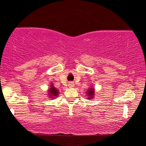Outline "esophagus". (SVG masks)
Segmentation results:
<instances>
[{
	"instance_id": "1",
	"label": "esophagus",
	"mask_w": 146,
	"mask_h": 146,
	"mask_svg": "<svg viewBox=\"0 0 146 146\" xmlns=\"http://www.w3.org/2000/svg\"><path fill=\"white\" fill-rule=\"evenodd\" d=\"M68 87H69V88H73V87H74V86H75V85H74V83L72 82H70L68 83Z\"/></svg>"
}]
</instances>
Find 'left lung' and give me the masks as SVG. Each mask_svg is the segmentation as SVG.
<instances>
[{
	"label": "left lung",
	"instance_id": "1",
	"mask_svg": "<svg viewBox=\"0 0 146 146\" xmlns=\"http://www.w3.org/2000/svg\"><path fill=\"white\" fill-rule=\"evenodd\" d=\"M85 93L86 94V96H87V98L86 99L91 100V99L94 98V96H95V89L92 86H90V87L88 89V90Z\"/></svg>",
	"mask_w": 146,
	"mask_h": 146
}]
</instances>
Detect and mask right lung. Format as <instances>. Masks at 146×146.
<instances>
[{"label":"right lung","mask_w":146,"mask_h":146,"mask_svg":"<svg viewBox=\"0 0 146 146\" xmlns=\"http://www.w3.org/2000/svg\"><path fill=\"white\" fill-rule=\"evenodd\" d=\"M50 85L49 89H48V96L49 98L51 99H53L55 98L56 97H57L59 96V90L57 89L54 86L53 84L52 83H50Z\"/></svg>","instance_id":"right-lung-1"}]
</instances>
